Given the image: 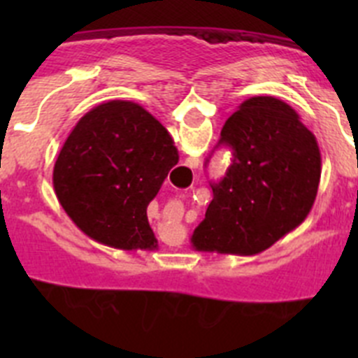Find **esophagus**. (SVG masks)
I'll use <instances>...</instances> for the list:
<instances>
[{
	"label": "esophagus",
	"mask_w": 358,
	"mask_h": 358,
	"mask_svg": "<svg viewBox=\"0 0 358 358\" xmlns=\"http://www.w3.org/2000/svg\"><path fill=\"white\" fill-rule=\"evenodd\" d=\"M199 163H201V161L197 159V157H188V159H186V166H188V169H197L199 166Z\"/></svg>",
	"instance_id": "obj_1"
}]
</instances>
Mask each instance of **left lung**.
<instances>
[{
	"label": "left lung",
	"mask_w": 358,
	"mask_h": 358,
	"mask_svg": "<svg viewBox=\"0 0 358 358\" xmlns=\"http://www.w3.org/2000/svg\"><path fill=\"white\" fill-rule=\"evenodd\" d=\"M218 145L231 148L226 176L195 227V251L252 256L306 218L321 181L315 136L274 96H252L226 120Z\"/></svg>",
	"instance_id": "obj_1"
}]
</instances>
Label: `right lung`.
Masks as SVG:
<instances>
[{
	"label": "right lung",
	"mask_w": 358,
	"mask_h": 358,
	"mask_svg": "<svg viewBox=\"0 0 358 358\" xmlns=\"http://www.w3.org/2000/svg\"><path fill=\"white\" fill-rule=\"evenodd\" d=\"M179 161L172 136L140 103L110 100L85 113L53 169V189L80 231L109 248L154 249L147 206Z\"/></svg>",
	"instance_id": "add662e5"
}]
</instances>
